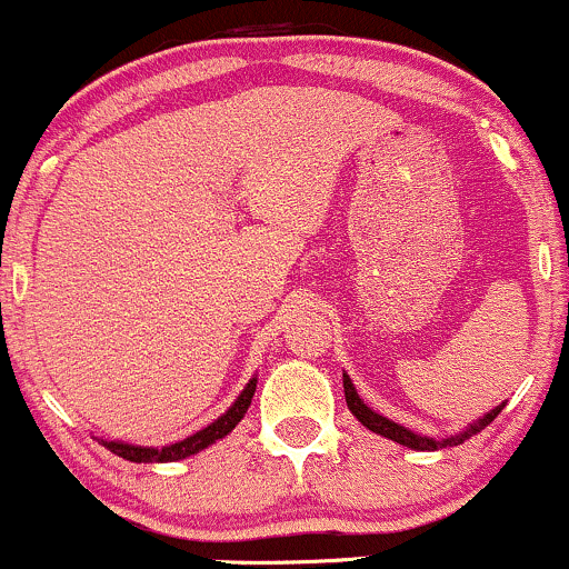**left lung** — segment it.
Masks as SVG:
<instances>
[{
  "label": "left lung",
  "instance_id": "left-lung-1",
  "mask_svg": "<svg viewBox=\"0 0 569 569\" xmlns=\"http://www.w3.org/2000/svg\"><path fill=\"white\" fill-rule=\"evenodd\" d=\"M342 385H345V398H348V409L358 417V422H361V426H367L369 430H375V433L385 436V439H390V441H396V443H403V447H409V449H417V452H430V449L457 447V443L471 439L473 433H481V430H485L489 422H492L495 417L500 415L502 407H506V403H500V407H495L492 411H487V415L481 417V420H476L473 426H468L466 430H462V433L452 436V439L436 441V439H428V436L411 433L409 428L398 426V422L388 420V417H382V415H377V411H371L367 403L361 401V396L356 393V388H352V382H350L348 375H342Z\"/></svg>",
  "mask_w": 569,
  "mask_h": 569
}]
</instances>
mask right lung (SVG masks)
<instances>
[{
  "instance_id": "right-lung-1",
  "label": "right lung",
  "mask_w": 569,
  "mask_h": 569,
  "mask_svg": "<svg viewBox=\"0 0 569 569\" xmlns=\"http://www.w3.org/2000/svg\"><path fill=\"white\" fill-rule=\"evenodd\" d=\"M253 390H257V377H253V380L246 385L243 393L238 396V401H234L232 407L219 417V420H213L211 426L198 430V433L187 436L184 441L171 443V447L154 449V447H133V443H126V441H103V439H98V441H101L103 447L109 449V452H114L117 457H122V460H130V462H173V460H184V457L198 455L200 449L211 447V443H217L219 439H224L227 433H232V428L238 426L240 420H243L248 407H251Z\"/></svg>"
}]
</instances>
